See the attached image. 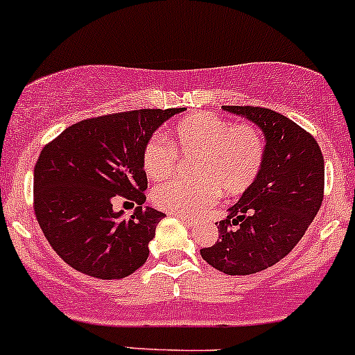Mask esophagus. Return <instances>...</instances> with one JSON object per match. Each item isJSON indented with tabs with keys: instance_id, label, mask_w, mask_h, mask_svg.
<instances>
[{
	"instance_id": "34e87169",
	"label": "esophagus",
	"mask_w": 355,
	"mask_h": 355,
	"mask_svg": "<svg viewBox=\"0 0 355 355\" xmlns=\"http://www.w3.org/2000/svg\"><path fill=\"white\" fill-rule=\"evenodd\" d=\"M180 220L184 222V224L187 225V227H196V220L189 219V217H185V216H180Z\"/></svg>"
}]
</instances>
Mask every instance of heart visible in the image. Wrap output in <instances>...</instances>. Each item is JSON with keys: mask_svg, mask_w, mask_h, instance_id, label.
<instances>
[{"mask_svg": "<svg viewBox=\"0 0 355 355\" xmlns=\"http://www.w3.org/2000/svg\"><path fill=\"white\" fill-rule=\"evenodd\" d=\"M168 142L153 135L141 151L150 180H165L177 168V157L193 158L192 182H165L151 193L159 210L197 217L212 207L222 193L237 198L256 185L266 163L268 141L254 123H237L214 112H192L175 123Z\"/></svg>", "mask_w": 355, "mask_h": 355, "instance_id": "obj_1", "label": "heart"}]
</instances>
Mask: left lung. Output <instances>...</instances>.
Listing matches in <instances>:
<instances>
[{"mask_svg":"<svg viewBox=\"0 0 355 355\" xmlns=\"http://www.w3.org/2000/svg\"><path fill=\"white\" fill-rule=\"evenodd\" d=\"M251 119L268 141L256 185L219 222V239L200 249L210 266L252 275L283 259L302 239L323 200L325 166L317 139L286 116L261 106H224Z\"/></svg>","mask_w":355,"mask_h":355,"instance_id":"8db88e82","label":"left lung"}]
</instances>
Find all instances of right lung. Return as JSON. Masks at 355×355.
I'll use <instances>...</instances> for the list:
<instances>
[{
	"instance_id": "add662e5",
	"label": "right lung",
	"mask_w": 355,
	"mask_h": 355,
	"mask_svg": "<svg viewBox=\"0 0 355 355\" xmlns=\"http://www.w3.org/2000/svg\"><path fill=\"white\" fill-rule=\"evenodd\" d=\"M180 111L138 109L79 121L40 151L35 216L53 251L73 270L119 279L145 264L165 214L141 207L148 189L141 151L159 124ZM118 198L140 205L130 220L112 210Z\"/></svg>"
}]
</instances>
